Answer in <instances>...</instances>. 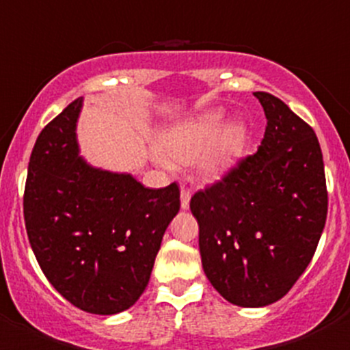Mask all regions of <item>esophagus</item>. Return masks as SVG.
Returning a JSON list of instances; mask_svg holds the SVG:
<instances>
[{
	"label": "esophagus",
	"mask_w": 350,
	"mask_h": 350,
	"mask_svg": "<svg viewBox=\"0 0 350 350\" xmlns=\"http://www.w3.org/2000/svg\"><path fill=\"white\" fill-rule=\"evenodd\" d=\"M189 202H191V191L185 189V187H182L180 189V206L184 210L189 208Z\"/></svg>",
	"instance_id": "1"
}]
</instances>
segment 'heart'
<instances>
[{"label":"heart","instance_id":"1","mask_svg":"<svg viewBox=\"0 0 350 350\" xmlns=\"http://www.w3.org/2000/svg\"><path fill=\"white\" fill-rule=\"evenodd\" d=\"M242 126L230 124L217 108L180 120L161 133L154 159L161 166L198 163L205 177H219L243 145Z\"/></svg>","mask_w":350,"mask_h":350}]
</instances>
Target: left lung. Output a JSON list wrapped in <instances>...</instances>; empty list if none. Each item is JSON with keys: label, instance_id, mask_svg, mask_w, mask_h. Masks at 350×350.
Instances as JSON below:
<instances>
[{"label": "left lung", "instance_id": "obj_1", "mask_svg": "<svg viewBox=\"0 0 350 350\" xmlns=\"http://www.w3.org/2000/svg\"><path fill=\"white\" fill-rule=\"evenodd\" d=\"M267 116L258 152L191 198L203 270L238 307H267L308 267L326 224L323 152L282 100L254 92Z\"/></svg>", "mask_w": 350, "mask_h": 350}]
</instances>
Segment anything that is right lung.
<instances>
[{"mask_svg": "<svg viewBox=\"0 0 350 350\" xmlns=\"http://www.w3.org/2000/svg\"><path fill=\"white\" fill-rule=\"evenodd\" d=\"M82 98L36 138L27 166L24 221L54 289L89 314L133 307L147 287L161 240L180 208L173 184L148 189L129 173L94 168L79 156Z\"/></svg>", "mask_w": 350, "mask_h": 350, "instance_id": "obj_1", "label": "right lung"}]
</instances>
